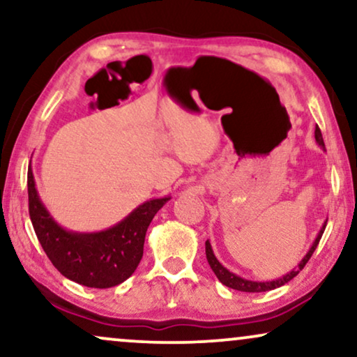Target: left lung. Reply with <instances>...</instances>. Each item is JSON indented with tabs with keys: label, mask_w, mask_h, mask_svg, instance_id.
<instances>
[{
	"label": "left lung",
	"mask_w": 357,
	"mask_h": 357,
	"mask_svg": "<svg viewBox=\"0 0 357 357\" xmlns=\"http://www.w3.org/2000/svg\"><path fill=\"white\" fill-rule=\"evenodd\" d=\"M315 141H317V144H319L321 149H325L324 136H321V131H320L319 126H315ZM325 227H326V221L324 222V226L320 227V231H319V234H317L315 241L310 245L309 252H307L305 255H304V258H302V260L297 263V266L292 268L289 273H286V275H282L281 278H276V280H271V281H252V280H245V278H242V276L236 275V273L229 271L227 268L224 266L222 263L218 260L216 255H214L213 247H211V243H209V241H206V243H204V245H206V258H208L209 266H211V270L214 271V275H216L218 280L221 281L224 286L231 287V289H236V291H243V292H266V291L276 289V287L284 286L286 282H289L292 280V278L299 275V271L305 266V263L310 260L312 253L315 252L317 245H319V242H320V238H321V234H324Z\"/></svg>",
	"instance_id": "left-lung-1"
}]
</instances>
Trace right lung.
I'll return each mask as SVG.
<instances>
[{"label":"right lung","mask_w":357,"mask_h":357,"mask_svg":"<svg viewBox=\"0 0 357 357\" xmlns=\"http://www.w3.org/2000/svg\"><path fill=\"white\" fill-rule=\"evenodd\" d=\"M27 192L33 231L53 266L68 280L97 289L119 286L133 275L143 258L146 231L170 199L169 195L151 198L104 231L76 232L53 219L37 192L31 165Z\"/></svg>","instance_id":"add662e5"}]
</instances>
